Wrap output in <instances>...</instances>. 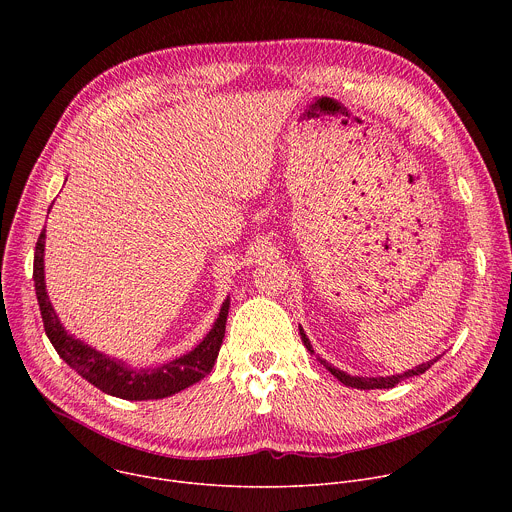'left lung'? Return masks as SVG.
Here are the masks:
<instances>
[{
    "mask_svg": "<svg viewBox=\"0 0 512 512\" xmlns=\"http://www.w3.org/2000/svg\"><path fill=\"white\" fill-rule=\"evenodd\" d=\"M300 334H302L304 346H306L310 352H314V348H312V344H310V340H308V336L304 334L302 328H300ZM437 358H440V356H437ZM437 358H433V360H429V362H423V364H419V367H415V369H411V371H407V373H401V375H393V377H367V379H364V377H350V375H346L344 371L332 367V364H328L326 360H322V358H318V360L324 364V367H326L342 385L362 391V389H391V387H395L397 383H401L403 379H409V377H415V375H423Z\"/></svg>",
    "mask_w": 512,
    "mask_h": 512,
    "instance_id": "obj_1",
    "label": "left lung"
}]
</instances>
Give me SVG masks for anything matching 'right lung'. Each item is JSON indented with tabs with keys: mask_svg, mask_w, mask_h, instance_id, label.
Here are the masks:
<instances>
[{
	"mask_svg": "<svg viewBox=\"0 0 512 512\" xmlns=\"http://www.w3.org/2000/svg\"><path fill=\"white\" fill-rule=\"evenodd\" d=\"M34 287H36V298H38V306L44 322V332L52 342L54 350L60 354V358L68 364L70 369H75L83 379H87L91 385L119 399H129V401L164 399L198 383L212 371L218 350H221V344L225 338L229 300H225L221 314H218L212 330L192 352L158 369H139V371L129 369L123 362L111 360L105 354L83 344L81 340L68 336L60 326L58 316L54 314L50 300L46 296L44 231L40 233L36 251H34Z\"/></svg>",
	"mask_w": 512,
	"mask_h": 512,
	"instance_id": "obj_1",
	"label": "right lung"
}]
</instances>
